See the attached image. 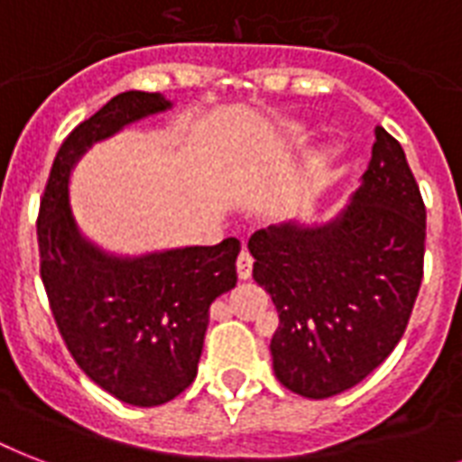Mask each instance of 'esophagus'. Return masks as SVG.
<instances>
[{"label": "esophagus", "instance_id": "obj_1", "mask_svg": "<svg viewBox=\"0 0 462 462\" xmlns=\"http://www.w3.org/2000/svg\"><path fill=\"white\" fill-rule=\"evenodd\" d=\"M252 266H254V259L249 252H242L237 256V275L239 281H249L252 278Z\"/></svg>", "mask_w": 462, "mask_h": 462}]
</instances>
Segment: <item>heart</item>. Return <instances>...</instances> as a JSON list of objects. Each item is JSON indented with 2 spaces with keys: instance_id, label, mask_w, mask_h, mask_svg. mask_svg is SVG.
I'll return each instance as SVG.
<instances>
[{
  "instance_id": "heart-1",
  "label": "heart",
  "mask_w": 462,
  "mask_h": 462,
  "mask_svg": "<svg viewBox=\"0 0 462 462\" xmlns=\"http://www.w3.org/2000/svg\"><path fill=\"white\" fill-rule=\"evenodd\" d=\"M336 155H337L336 148H326V151H321V153L316 155V160H314L316 172H326V170L330 167V162L336 160Z\"/></svg>"
}]
</instances>
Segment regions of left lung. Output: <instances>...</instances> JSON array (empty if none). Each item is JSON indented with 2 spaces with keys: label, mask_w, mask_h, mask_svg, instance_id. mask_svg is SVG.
I'll use <instances>...</instances> for the list:
<instances>
[{
  "label": "left lung",
  "mask_w": 462,
  "mask_h": 462,
  "mask_svg": "<svg viewBox=\"0 0 462 462\" xmlns=\"http://www.w3.org/2000/svg\"><path fill=\"white\" fill-rule=\"evenodd\" d=\"M372 160L352 203L321 227L254 232V281L281 323L275 376L304 398L357 386L408 328L424 275L427 210L401 143L376 126Z\"/></svg>",
  "instance_id": "1"
}]
</instances>
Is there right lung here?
Returning <instances> with one entry per match:
<instances>
[{
	"label": "right lung",
	"instance_id": "1",
	"mask_svg": "<svg viewBox=\"0 0 462 462\" xmlns=\"http://www.w3.org/2000/svg\"><path fill=\"white\" fill-rule=\"evenodd\" d=\"M167 107L160 93L126 90L83 119L57 151L38 213L40 275L71 357L139 408L172 401L196 379L210 302L237 282L239 239L143 259L105 256L76 230L69 172L93 141Z\"/></svg>",
	"mask_w": 462,
	"mask_h": 462
}]
</instances>
